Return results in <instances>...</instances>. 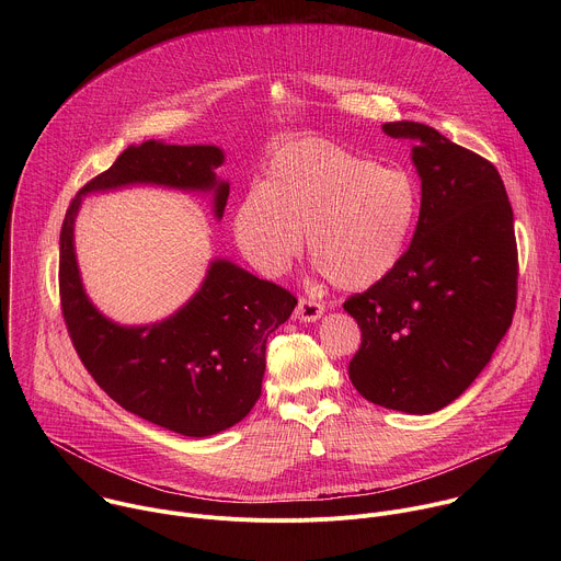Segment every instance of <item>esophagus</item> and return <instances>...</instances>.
<instances>
[{
	"label": "esophagus",
	"instance_id": "obj_1",
	"mask_svg": "<svg viewBox=\"0 0 561 561\" xmlns=\"http://www.w3.org/2000/svg\"><path fill=\"white\" fill-rule=\"evenodd\" d=\"M322 312H324V304H319L308 297H299L297 308H295V317L301 319V322H314V319L322 317Z\"/></svg>",
	"mask_w": 561,
	"mask_h": 561
}]
</instances>
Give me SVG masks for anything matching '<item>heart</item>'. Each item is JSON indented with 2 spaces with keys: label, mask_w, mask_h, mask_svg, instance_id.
<instances>
[{
  "label": "heart",
  "mask_w": 561,
  "mask_h": 561,
  "mask_svg": "<svg viewBox=\"0 0 561 561\" xmlns=\"http://www.w3.org/2000/svg\"><path fill=\"white\" fill-rule=\"evenodd\" d=\"M420 210L411 175L383 169L329 139L279 150L266 186L234 213L237 244L264 275H279L301 249L342 290L383 279L409 244Z\"/></svg>",
  "instance_id": "heart-1"
}]
</instances>
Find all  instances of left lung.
Wrapping results in <instances>:
<instances>
[{"label": "left lung", "instance_id": "1", "mask_svg": "<svg viewBox=\"0 0 561 561\" xmlns=\"http://www.w3.org/2000/svg\"><path fill=\"white\" fill-rule=\"evenodd\" d=\"M381 130L413 141L422 208L397 266L344 301L362 331L348 377L373 404L428 415L474 381L511 329L519 275L513 208L482 154L420 122Z\"/></svg>", "mask_w": 561, "mask_h": 561}]
</instances>
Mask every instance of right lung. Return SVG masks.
<instances>
[{"label":"right lung","instance_id":"1","mask_svg":"<svg viewBox=\"0 0 561 561\" xmlns=\"http://www.w3.org/2000/svg\"><path fill=\"white\" fill-rule=\"evenodd\" d=\"M217 146L144 141L79 188L59 232V301L70 342L98 386L128 413L186 437H208L242 422L262 394L266 340L290 317L297 299L226 260L210 264L197 295L159 324H113L79 279L72 224L82 195L126 184L213 191L221 217L228 184L215 169Z\"/></svg>","mask_w":561,"mask_h":561}]
</instances>
